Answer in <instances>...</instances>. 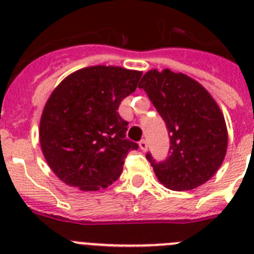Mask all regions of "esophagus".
<instances>
[{
	"mask_svg": "<svg viewBox=\"0 0 254 254\" xmlns=\"http://www.w3.org/2000/svg\"><path fill=\"white\" fill-rule=\"evenodd\" d=\"M138 145H140V149L142 150V151H146L147 147H149V145H147V141L145 140V138H142V140L140 141V143H138Z\"/></svg>",
	"mask_w": 254,
	"mask_h": 254,
	"instance_id": "esophagus-1",
	"label": "esophagus"
}]
</instances>
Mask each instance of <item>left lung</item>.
Here are the masks:
<instances>
[{"label":"left lung","instance_id":"8db88e82","mask_svg":"<svg viewBox=\"0 0 254 254\" xmlns=\"http://www.w3.org/2000/svg\"><path fill=\"white\" fill-rule=\"evenodd\" d=\"M138 87L146 91L169 133L167 159L156 161L146 154L159 182L174 190L203 185L223 164L228 147L225 120L216 102L193 78L168 68L146 72Z\"/></svg>","mask_w":254,"mask_h":254}]
</instances>
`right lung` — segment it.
<instances>
[{"label":"right lung","instance_id":"right-lung-1","mask_svg":"<svg viewBox=\"0 0 254 254\" xmlns=\"http://www.w3.org/2000/svg\"><path fill=\"white\" fill-rule=\"evenodd\" d=\"M142 72L93 66L67 76L49 96L40 120V146L47 163L66 185L98 190L118 179L129 150L128 122L118 113Z\"/></svg>","mask_w":254,"mask_h":254}]
</instances>
